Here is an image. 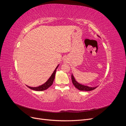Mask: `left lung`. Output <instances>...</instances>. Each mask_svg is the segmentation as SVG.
I'll return each instance as SVG.
<instances>
[{
    "instance_id": "left-lung-1",
    "label": "left lung",
    "mask_w": 126,
    "mask_h": 126,
    "mask_svg": "<svg viewBox=\"0 0 126 126\" xmlns=\"http://www.w3.org/2000/svg\"><path fill=\"white\" fill-rule=\"evenodd\" d=\"M71 79H72V83H73V85L75 86V87L76 88H77L79 90L87 91H91V90H94V89H96L97 87H91L80 84V83L77 82V81L76 80L74 77V76L72 75V74L71 75Z\"/></svg>"
}]
</instances>
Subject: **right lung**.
<instances>
[{"label":"right lung","instance_id":"add662e5","mask_svg":"<svg viewBox=\"0 0 126 126\" xmlns=\"http://www.w3.org/2000/svg\"><path fill=\"white\" fill-rule=\"evenodd\" d=\"M58 66L59 65H58V66L56 67L55 71H54V72H53L52 74L50 76V77L49 78V79L44 83V84L42 85L39 87H29L28 86H27L28 88H29L30 89H31L33 90H36V91H43V90H45L46 89H48L49 87H50L52 85L53 82H54V79L55 77L56 69H57V68H58Z\"/></svg>","mask_w":126,"mask_h":126}]
</instances>
